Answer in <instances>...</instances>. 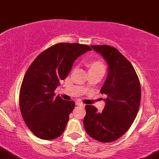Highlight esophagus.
<instances>
[{"mask_svg":"<svg viewBox=\"0 0 159 159\" xmlns=\"http://www.w3.org/2000/svg\"><path fill=\"white\" fill-rule=\"evenodd\" d=\"M76 104L78 105V106H81V107H85V104H82L81 102H80V101H76Z\"/></svg>","mask_w":159,"mask_h":159,"instance_id":"esophagus-1","label":"esophagus"}]
</instances>
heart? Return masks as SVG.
<instances>
[{
	"label": "heart",
	"instance_id": "b5f03b06",
	"mask_svg": "<svg viewBox=\"0 0 159 159\" xmlns=\"http://www.w3.org/2000/svg\"><path fill=\"white\" fill-rule=\"evenodd\" d=\"M96 69L104 70V64L101 62H92V63H90L89 70H96Z\"/></svg>",
	"mask_w": 159,
	"mask_h": 159
}]
</instances>
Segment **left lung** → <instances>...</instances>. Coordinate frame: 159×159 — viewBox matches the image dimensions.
<instances>
[{
    "mask_svg": "<svg viewBox=\"0 0 159 159\" xmlns=\"http://www.w3.org/2000/svg\"><path fill=\"white\" fill-rule=\"evenodd\" d=\"M108 65V75L101 93L107 96L101 112L86 105L84 128L90 137L102 143L118 139L135 120L141 101V87L131 62L115 48L91 45Z\"/></svg>",
    "mask_w": 159,
    "mask_h": 159,
    "instance_id": "1",
    "label": "left lung"
}]
</instances>
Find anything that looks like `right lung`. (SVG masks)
I'll use <instances>...</instances> for the list:
<instances>
[{"instance_id": "obj_1", "label": "right lung", "mask_w": 159, "mask_h": 159, "mask_svg": "<svg viewBox=\"0 0 159 159\" xmlns=\"http://www.w3.org/2000/svg\"><path fill=\"white\" fill-rule=\"evenodd\" d=\"M91 48L79 43H58L35 58L24 75L20 108L35 136L51 140L63 133L75 103L55 97L54 91L72 69L74 61Z\"/></svg>"}]
</instances>
